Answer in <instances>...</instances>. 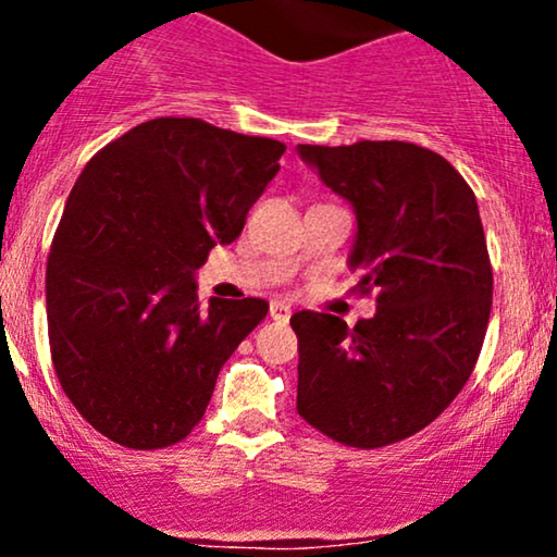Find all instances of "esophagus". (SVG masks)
<instances>
[{"mask_svg": "<svg viewBox=\"0 0 557 557\" xmlns=\"http://www.w3.org/2000/svg\"><path fill=\"white\" fill-rule=\"evenodd\" d=\"M270 317L274 319V322H287L290 319V306L285 304V300H272L270 304Z\"/></svg>", "mask_w": 557, "mask_h": 557, "instance_id": "1", "label": "esophagus"}]
</instances>
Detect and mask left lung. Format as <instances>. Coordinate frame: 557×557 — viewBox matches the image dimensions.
Here are the masks:
<instances>
[{
  "label": "left lung",
  "mask_w": 557,
  "mask_h": 557,
  "mask_svg": "<svg viewBox=\"0 0 557 557\" xmlns=\"http://www.w3.org/2000/svg\"><path fill=\"white\" fill-rule=\"evenodd\" d=\"M298 157L356 214L348 267L376 311L348 327L298 311V413L354 447L411 437L474 372L492 267L474 190L447 159L406 140L298 144Z\"/></svg>",
  "instance_id": "obj_1"
}]
</instances>
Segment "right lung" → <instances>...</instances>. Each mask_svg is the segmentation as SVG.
I'll return each instance as SVG.
<instances>
[{
    "label": "right lung",
    "instance_id": "right-lung-1",
    "mask_svg": "<svg viewBox=\"0 0 557 557\" xmlns=\"http://www.w3.org/2000/svg\"><path fill=\"white\" fill-rule=\"evenodd\" d=\"M285 146L196 117L140 123L70 194L47 264L52 361L81 417L112 443H181L216 374L270 304L198 306L196 272L240 235Z\"/></svg>",
    "mask_w": 557,
    "mask_h": 557
}]
</instances>
